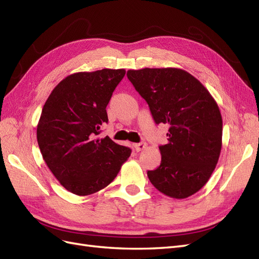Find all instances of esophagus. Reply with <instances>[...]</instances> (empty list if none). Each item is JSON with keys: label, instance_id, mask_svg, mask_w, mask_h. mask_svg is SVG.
I'll return each instance as SVG.
<instances>
[{"label": "esophagus", "instance_id": "esophagus-1", "mask_svg": "<svg viewBox=\"0 0 259 259\" xmlns=\"http://www.w3.org/2000/svg\"><path fill=\"white\" fill-rule=\"evenodd\" d=\"M134 147H135L137 152H140V151H142V150H144L145 148H147V143H145V142L136 143V144H134Z\"/></svg>", "mask_w": 259, "mask_h": 259}]
</instances>
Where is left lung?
I'll use <instances>...</instances> for the list:
<instances>
[{
    "mask_svg": "<svg viewBox=\"0 0 259 259\" xmlns=\"http://www.w3.org/2000/svg\"><path fill=\"white\" fill-rule=\"evenodd\" d=\"M129 81L148 103L152 117L168 125L161 165L148 171L162 194L185 199L200 190L217 166L222 148V116L201 82L177 68L129 70Z\"/></svg>",
    "mask_w": 259,
    "mask_h": 259,
    "instance_id": "1",
    "label": "left lung"
}]
</instances>
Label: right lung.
<instances>
[{
    "instance_id": "1",
    "label": "right lung",
    "mask_w": 259,
    "mask_h": 259,
    "mask_svg": "<svg viewBox=\"0 0 259 259\" xmlns=\"http://www.w3.org/2000/svg\"><path fill=\"white\" fill-rule=\"evenodd\" d=\"M124 69L68 75L52 90L37 124V141L51 173L70 193L95 194L115 180L131 150L109 137L99 139L108 122L106 107Z\"/></svg>"
}]
</instances>
